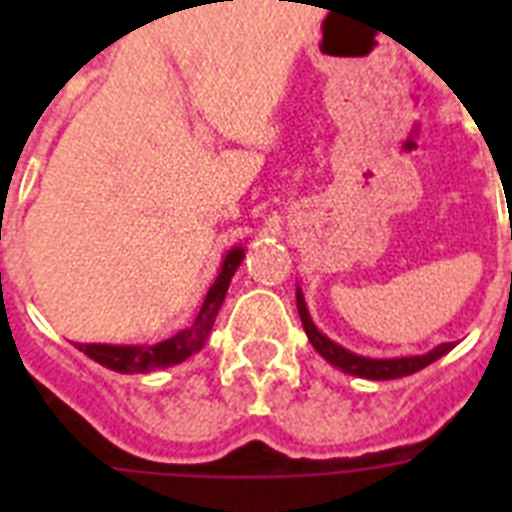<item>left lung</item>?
<instances>
[{
    "label": "left lung",
    "mask_w": 512,
    "mask_h": 512,
    "mask_svg": "<svg viewBox=\"0 0 512 512\" xmlns=\"http://www.w3.org/2000/svg\"><path fill=\"white\" fill-rule=\"evenodd\" d=\"M297 311H300V321H303L305 335L311 340V345L319 350L321 356L327 358L329 364L342 369V372L356 374V377H366V380H396V377H406V374H414L425 369L428 364H433L436 358H441L444 353L454 348V342H441L436 350H430L425 356H406V358H364L350 353V350L340 348L337 342H332L329 337H324L319 329L313 327L311 316H308V308H305L303 292H297Z\"/></svg>",
    "instance_id": "8db88e82"
}]
</instances>
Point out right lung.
<instances>
[{
  "mask_svg": "<svg viewBox=\"0 0 512 512\" xmlns=\"http://www.w3.org/2000/svg\"><path fill=\"white\" fill-rule=\"evenodd\" d=\"M244 260V249L236 247L231 249L223 260V268L217 273L215 284L209 287L207 297H204V305H201L199 316L193 321L191 327L177 332L170 340L159 342V345H148V348H130V345H98V342H90V345H82L76 342V348L84 350L92 361L114 369V372L122 374H143L154 372V369H164V366L180 364L185 358L196 353V350L204 345V340L212 332V324H215V316L220 311V305L225 300V292H228V284H231V276L236 273L239 263Z\"/></svg>",
  "mask_w": 512,
  "mask_h": 512,
  "instance_id": "obj_1",
  "label": "right lung"
}]
</instances>
